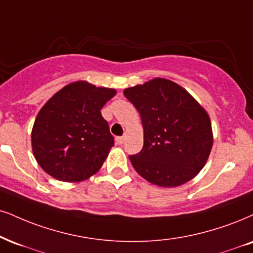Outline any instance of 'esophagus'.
I'll list each match as a JSON object with an SVG mask.
<instances>
[{
	"instance_id": "obj_1",
	"label": "esophagus",
	"mask_w": 253,
	"mask_h": 253,
	"mask_svg": "<svg viewBox=\"0 0 253 253\" xmlns=\"http://www.w3.org/2000/svg\"><path fill=\"white\" fill-rule=\"evenodd\" d=\"M124 143V137H116V144L122 145Z\"/></svg>"
}]
</instances>
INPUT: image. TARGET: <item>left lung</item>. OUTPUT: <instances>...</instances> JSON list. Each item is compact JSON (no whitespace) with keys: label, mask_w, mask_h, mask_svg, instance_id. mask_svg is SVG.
Wrapping results in <instances>:
<instances>
[{"label":"left lung","mask_w":253,"mask_h":253,"mask_svg":"<svg viewBox=\"0 0 253 253\" xmlns=\"http://www.w3.org/2000/svg\"><path fill=\"white\" fill-rule=\"evenodd\" d=\"M141 115L144 144L129 156L132 167L155 185L189 182L207 163L213 137L208 112L172 81L154 79L124 90Z\"/></svg>","instance_id":"obj_1"}]
</instances>
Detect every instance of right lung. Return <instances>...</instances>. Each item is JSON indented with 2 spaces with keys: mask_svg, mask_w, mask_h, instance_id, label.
I'll return each mask as SVG.
<instances>
[{
  "mask_svg": "<svg viewBox=\"0 0 253 253\" xmlns=\"http://www.w3.org/2000/svg\"><path fill=\"white\" fill-rule=\"evenodd\" d=\"M115 95V89L79 81L43 105L31 131V146L46 173L62 182H81L101 169L115 143L101 109Z\"/></svg>",
  "mask_w": 253,
  "mask_h": 253,
  "instance_id": "obj_1",
  "label": "right lung"
}]
</instances>
